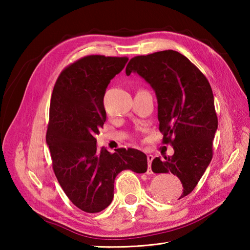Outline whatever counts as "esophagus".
<instances>
[{
  "mask_svg": "<svg viewBox=\"0 0 250 250\" xmlns=\"http://www.w3.org/2000/svg\"><path fill=\"white\" fill-rule=\"evenodd\" d=\"M147 160H148V169H147V174L150 175L152 174V169H151V162L153 160V156L152 155H148L147 156Z\"/></svg>",
  "mask_w": 250,
  "mask_h": 250,
  "instance_id": "1",
  "label": "esophagus"
}]
</instances>
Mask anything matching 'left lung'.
Here are the masks:
<instances>
[{
	"instance_id": "obj_1",
	"label": "left lung",
	"mask_w": 250,
	"mask_h": 250,
	"mask_svg": "<svg viewBox=\"0 0 250 250\" xmlns=\"http://www.w3.org/2000/svg\"><path fill=\"white\" fill-rule=\"evenodd\" d=\"M125 73H137L155 90L162 142L173 146L174 155L153 159L151 169L177 176L184 188L182 199L195 188L213 158L218 119L210 84L188 58L175 50L132 58Z\"/></svg>"
}]
</instances>
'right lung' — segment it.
<instances>
[{"instance_id": "obj_1", "label": "right lung", "mask_w": 250, "mask_h": 250, "mask_svg": "<svg viewBox=\"0 0 250 250\" xmlns=\"http://www.w3.org/2000/svg\"><path fill=\"white\" fill-rule=\"evenodd\" d=\"M126 57L92 55L65 67L55 83L46 142L52 168L72 203L86 213L105 209L114 198L115 178L124 169L147 171V157L134 148L98 150L99 129L106 120L104 94Z\"/></svg>"}]
</instances>
